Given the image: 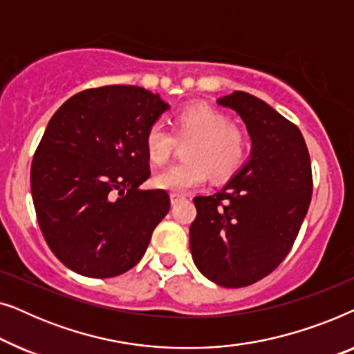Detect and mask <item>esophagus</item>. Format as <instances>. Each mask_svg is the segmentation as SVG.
Returning <instances> with one entry per match:
<instances>
[{"label":"esophagus","instance_id":"1","mask_svg":"<svg viewBox=\"0 0 354 354\" xmlns=\"http://www.w3.org/2000/svg\"><path fill=\"white\" fill-rule=\"evenodd\" d=\"M183 200H185V196H183V195H177V193H172V195H171L172 205H177V203H180Z\"/></svg>","mask_w":354,"mask_h":354}]
</instances>
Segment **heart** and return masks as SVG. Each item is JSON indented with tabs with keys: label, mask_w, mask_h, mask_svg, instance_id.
I'll return each mask as SVG.
<instances>
[{
	"label": "heart",
	"mask_w": 354,
	"mask_h": 354,
	"mask_svg": "<svg viewBox=\"0 0 354 354\" xmlns=\"http://www.w3.org/2000/svg\"><path fill=\"white\" fill-rule=\"evenodd\" d=\"M176 135L178 140H190L183 156L187 161L177 162L154 176V185L161 190L188 193L201 187L207 176L214 178L230 177L246 158V133L224 113L206 104H192L176 115ZM176 135L166 124L158 120L149 125L145 147L154 164L169 161L176 148Z\"/></svg>",
	"instance_id": "b5f03b06"
}]
</instances>
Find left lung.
Here are the masks:
<instances>
[{
	"instance_id": "obj_1",
	"label": "left lung",
	"mask_w": 354,
	"mask_h": 354,
	"mask_svg": "<svg viewBox=\"0 0 354 354\" xmlns=\"http://www.w3.org/2000/svg\"><path fill=\"white\" fill-rule=\"evenodd\" d=\"M217 104L243 120L251 153L222 190L193 198L190 251L211 282L240 288L269 275L292 250L311 203V159L297 125L263 100L234 91Z\"/></svg>"
}]
</instances>
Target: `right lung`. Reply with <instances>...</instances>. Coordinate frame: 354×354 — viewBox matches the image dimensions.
<instances>
[{
	"instance_id": "add662e5",
	"label": "right lung",
	"mask_w": 354,
	"mask_h": 354,
	"mask_svg": "<svg viewBox=\"0 0 354 354\" xmlns=\"http://www.w3.org/2000/svg\"><path fill=\"white\" fill-rule=\"evenodd\" d=\"M169 104L133 85L77 93L53 115L32 161L33 206L62 264L93 279L132 269L169 212L149 177L145 137Z\"/></svg>"
}]
</instances>
